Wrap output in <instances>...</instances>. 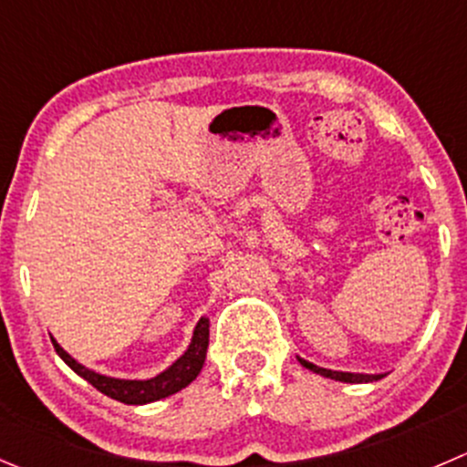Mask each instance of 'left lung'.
I'll return each mask as SVG.
<instances>
[{
  "label": "left lung",
  "mask_w": 467,
  "mask_h": 467,
  "mask_svg": "<svg viewBox=\"0 0 467 467\" xmlns=\"http://www.w3.org/2000/svg\"><path fill=\"white\" fill-rule=\"evenodd\" d=\"M298 363L303 365L306 369H310V372L315 374H321V377L326 379H333V381H342V383H372V381H379V379H383V374H354V372H335V369H326V368H319V365H312L307 363V360L298 358Z\"/></svg>",
  "instance_id": "left-lung-1"
}]
</instances>
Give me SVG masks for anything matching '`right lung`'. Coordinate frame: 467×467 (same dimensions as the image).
I'll use <instances>...</instances> for the list:
<instances>
[{
    "mask_svg": "<svg viewBox=\"0 0 467 467\" xmlns=\"http://www.w3.org/2000/svg\"><path fill=\"white\" fill-rule=\"evenodd\" d=\"M54 348H57V354L61 356L63 363L72 369L75 374H79L81 379L90 383L93 388H98L102 395L111 397L116 401H123V404L130 406H141V404H150V401L164 400V397L175 395L182 388H187L193 379L201 374L202 365H205V356H207V344H210V319L207 317H201V321L193 328V337L192 344L187 347L182 356L171 365L169 369H164L157 377L146 379V381H137V379H113V377H104V374L93 372V369L84 368L81 363H77L70 354H67L66 348L52 337Z\"/></svg>",
    "mask_w": 467,
    "mask_h": 467,
    "instance_id": "right-lung-1",
    "label": "right lung"
}]
</instances>
